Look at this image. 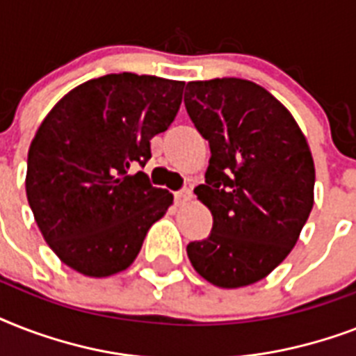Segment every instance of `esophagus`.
<instances>
[{
    "instance_id": "1",
    "label": "esophagus",
    "mask_w": 356,
    "mask_h": 356,
    "mask_svg": "<svg viewBox=\"0 0 356 356\" xmlns=\"http://www.w3.org/2000/svg\"><path fill=\"white\" fill-rule=\"evenodd\" d=\"M192 200V190L190 188H183L179 190V192H175V201L177 203H186V201Z\"/></svg>"
}]
</instances>
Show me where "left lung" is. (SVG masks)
I'll use <instances>...</instances> for the list:
<instances>
[{
  "label": "left lung",
  "instance_id": "left-lung-1",
  "mask_svg": "<svg viewBox=\"0 0 356 356\" xmlns=\"http://www.w3.org/2000/svg\"><path fill=\"white\" fill-rule=\"evenodd\" d=\"M184 107L211 145L194 194L212 214L211 234L186 253L214 286H248L286 259L309 220L312 153L288 108L251 81H192Z\"/></svg>",
  "mask_w": 356,
  "mask_h": 356
}]
</instances>
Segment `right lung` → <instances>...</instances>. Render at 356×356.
Segmentation results:
<instances>
[{
    "label": "right lung",
    "instance_id": "right-lung-1",
    "mask_svg": "<svg viewBox=\"0 0 356 356\" xmlns=\"http://www.w3.org/2000/svg\"><path fill=\"white\" fill-rule=\"evenodd\" d=\"M183 81L108 74L70 90L49 111L27 155L25 192L47 245L72 270H127L173 195L144 172L149 140L183 102Z\"/></svg>",
    "mask_w": 356,
    "mask_h": 356
}]
</instances>
